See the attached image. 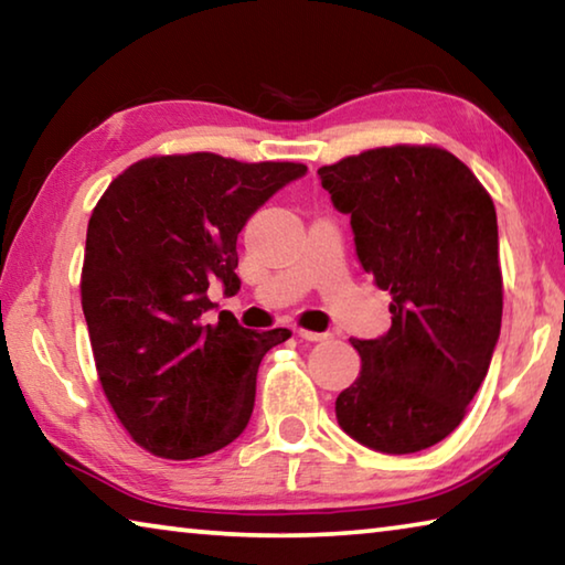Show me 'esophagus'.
I'll return each mask as SVG.
<instances>
[{"label":"esophagus","mask_w":565,"mask_h":565,"mask_svg":"<svg viewBox=\"0 0 565 565\" xmlns=\"http://www.w3.org/2000/svg\"><path fill=\"white\" fill-rule=\"evenodd\" d=\"M296 337L303 341H323L329 339V333H319V331H309V329H296Z\"/></svg>","instance_id":"34e87169"}]
</instances>
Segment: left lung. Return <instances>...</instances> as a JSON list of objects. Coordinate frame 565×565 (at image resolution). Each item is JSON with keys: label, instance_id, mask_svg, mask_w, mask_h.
<instances>
[{"label": "left lung", "instance_id": "1", "mask_svg": "<svg viewBox=\"0 0 565 565\" xmlns=\"http://www.w3.org/2000/svg\"><path fill=\"white\" fill-rule=\"evenodd\" d=\"M351 216L363 271L391 294V329L353 339L361 374L339 426L381 454H416L466 416L501 333L499 224L489 191L438 147H381L319 169Z\"/></svg>", "mask_w": 565, "mask_h": 565}]
</instances>
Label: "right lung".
<instances>
[{
	"instance_id": "1",
	"label": "right lung",
	"mask_w": 565,
	"mask_h": 565,
	"mask_svg": "<svg viewBox=\"0 0 565 565\" xmlns=\"http://www.w3.org/2000/svg\"><path fill=\"white\" fill-rule=\"evenodd\" d=\"M303 174L294 161L209 151L151 157L94 206L82 269L94 361L121 426L154 456L214 454L252 418L259 363L291 331L244 329L228 311L206 323V289L216 279L238 291V232Z\"/></svg>"
}]
</instances>
